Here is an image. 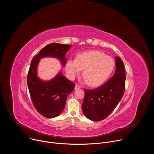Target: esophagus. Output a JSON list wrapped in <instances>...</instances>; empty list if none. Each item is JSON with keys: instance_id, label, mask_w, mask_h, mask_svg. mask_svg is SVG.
<instances>
[{"instance_id": "obj_1", "label": "esophagus", "mask_w": 154, "mask_h": 154, "mask_svg": "<svg viewBox=\"0 0 154 154\" xmlns=\"http://www.w3.org/2000/svg\"><path fill=\"white\" fill-rule=\"evenodd\" d=\"M81 88V86H80V85H77V84H76L75 85V90H77V89H80Z\"/></svg>"}]
</instances>
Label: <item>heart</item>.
Masks as SVG:
<instances>
[{
	"instance_id": "obj_1",
	"label": "heart",
	"mask_w": 154,
	"mask_h": 154,
	"mask_svg": "<svg viewBox=\"0 0 154 154\" xmlns=\"http://www.w3.org/2000/svg\"><path fill=\"white\" fill-rule=\"evenodd\" d=\"M115 68L113 58L104 53L92 51L79 54L76 59H69L65 66L68 77L73 80L83 69V75L88 83L97 86L104 83Z\"/></svg>"
}]
</instances>
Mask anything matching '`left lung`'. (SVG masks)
Here are the masks:
<instances>
[{"label": "left lung", "instance_id": "obj_1", "mask_svg": "<svg viewBox=\"0 0 154 154\" xmlns=\"http://www.w3.org/2000/svg\"><path fill=\"white\" fill-rule=\"evenodd\" d=\"M115 60L116 70L112 77L96 89L85 90L82 111L88 119L93 121L107 118L124 95L126 77L124 64L119 57H116Z\"/></svg>", "mask_w": 154, "mask_h": 154}]
</instances>
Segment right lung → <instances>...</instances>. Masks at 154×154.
Segmentation results:
<instances>
[{
  "label": "right lung",
  "instance_id": "obj_1",
  "mask_svg": "<svg viewBox=\"0 0 154 154\" xmlns=\"http://www.w3.org/2000/svg\"><path fill=\"white\" fill-rule=\"evenodd\" d=\"M71 46L52 43L42 48L32 60L27 76V85L32 100L38 112L48 118L60 115L64 108L67 97L73 91L75 84L63 75L61 71L50 80L38 77L40 59L53 57L58 59L63 66L66 64V54Z\"/></svg>",
  "mask_w": 154,
  "mask_h": 154
}]
</instances>
